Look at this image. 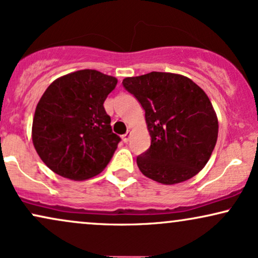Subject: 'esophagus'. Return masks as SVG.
<instances>
[{"instance_id": "1", "label": "esophagus", "mask_w": 258, "mask_h": 258, "mask_svg": "<svg viewBox=\"0 0 258 258\" xmlns=\"http://www.w3.org/2000/svg\"><path fill=\"white\" fill-rule=\"evenodd\" d=\"M130 136H132V133H130V132H126L125 134H124V135L122 136L123 142H128V141H129V139H130Z\"/></svg>"}]
</instances>
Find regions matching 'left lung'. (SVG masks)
Segmentation results:
<instances>
[{
    "mask_svg": "<svg viewBox=\"0 0 258 258\" xmlns=\"http://www.w3.org/2000/svg\"><path fill=\"white\" fill-rule=\"evenodd\" d=\"M125 90L145 110L151 147L136 159L142 173L172 185L197 174L213 153L218 117L200 86L186 76L152 72L125 78Z\"/></svg>",
    "mask_w": 258,
    "mask_h": 258,
    "instance_id": "1",
    "label": "left lung"
}]
</instances>
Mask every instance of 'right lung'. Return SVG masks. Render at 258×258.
I'll use <instances>...</instances> for the list:
<instances>
[{
	"instance_id": "1",
	"label": "right lung",
	"mask_w": 258,
	"mask_h": 258,
	"mask_svg": "<svg viewBox=\"0 0 258 258\" xmlns=\"http://www.w3.org/2000/svg\"><path fill=\"white\" fill-rule=\"evenodd\" d=\"M117 79L82 69L56 79L38 101L32 141L50 170L72 180L97 176L120 138L112 133L104 101Z\"/></svg>"
}]
</instances>
